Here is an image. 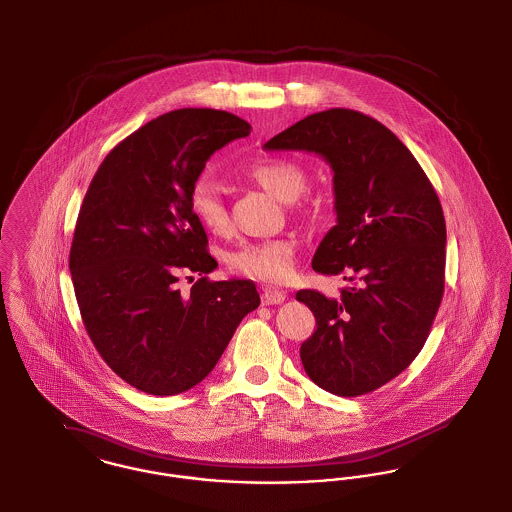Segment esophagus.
I'll return each instance as SVG.
<instances>
[{"mask_svg":"<svg viewBox=\"0 0 512 512\" xmlns=\"http://www.w3.org/2000/svg\"><path fill=\"white\" fill-rule=\"evenodd\" d=\"M285 291H281V289H264L262 291V305H279V303H283L285 301Z\"/></svg>","mask_w":512,"mask_h":512,"instance_id":"esophagus-1","label":"esophagus"}]
</instances>
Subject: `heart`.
<instances>
[{
	"label": "heart",
	"mask_w": 512,
	"mask_h": 512,
	"mask_svg": "<svg viewBox=\"0 0 512 512\" xmlns=\"http://www.w3.org/2000/svg\"><path fill=\"white\" fill-rule=\"evenodd\" d=\"M248 176L281 202H299L307 188V172L291 159H260L248 167ZM190 205L207 231L221 235L229 225L227 207L217 186L202 178L190 192ZM297 244L293 239L252 240L227 254V266L233 273L264 283H281L295 268Z\"/></svg>",
	"instance_id": "obj_1"
}]
</instances>
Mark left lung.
<instances>
[{
	"mask_svg": "<svg viewBox=\"0 0 512 512\" xmlns=\"http://www.w3.org/2000/svg\"><path fill=\"white\" fill-rule=\"evenodd\" d=\"M264 149H305L334 171L338 223L312 268L359 285L328 299L301 289L316 330L301 345L314 384L343 398L369 394L423 349L444 293L446 225L439 196L408 147L375 118L330 108L272 137Z\"/></svg>",
	"mask_w": 512,
	"mask_h": 512,
	"instance_id": "left-lung-1",
	"label": "left lung"
}]
</instances>
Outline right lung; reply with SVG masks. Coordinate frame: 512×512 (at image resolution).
<instances>
[{"label":"right lung","mask_w":512,"mask_h":512,"mask_svg":"<svg viewBox=\"0 0 512 512\" xmlns=\"http://www.w3.org/2000/svg\"><path fill=\"white\" fill-rule=\"evenodd\" d=\"M250 130L225 110L167 112L104 157L79 209L69 272L85 330L104 363L145 394L202 382L260 305L250 279H207L217 262L190 205L207 159ZM190 272L203 277L180 294L177 277Z\"/></svg>","instance_id":"add662e5"}]
</instances>
